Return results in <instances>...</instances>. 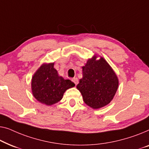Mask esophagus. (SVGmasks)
Listing matches in <instances>:
<instances>
[{"mask_svg": "<svg viewBox=\"0 0 149 149\" xmlns=\"http://www.w3.org/2000/svg\"><path fill=\"white\" fill-rule=\"evenodd\" d=\"M72 81H74L75 85H77V84H78V79H77V77H74V78H73L72 79Z\"/></svg>", "mask_w": 149, "mask_h": 149, "instance_id": "34e87169", "label": "esophagus"}]
</instances>
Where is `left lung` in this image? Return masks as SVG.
I'll list each match as a JSON object with an SVG mask.
<instances>
[{
    "label": "left lung",
    "mask_w": 149,
    "mask_h": 149,
    "mask_svg": "<svg viewBox=\"0 0 149 149\" xmlns=\"http://www.w3.org/2000/svg\"><path fill=\"white\" fill-rule=\"evenodd\" d=\"M83 77L76 88L82 95L84 102L91 108L103 107L111 101L118 88L117 75L104 58L96 56L88 60L82 67Z\"/></svg>",
    "instance_id": "obj_1"
}]
</instances>
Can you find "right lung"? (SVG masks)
Listing matches in <instances>:
<instances>
[{
  "mask_svg": "<svg viewBox=\"0 0 149 149\" xmlns=\"http://www.w3.org/2000/svg\"><path fill=\"white\" fill-rule=\"evenodd\" d=\"M74 86V82L58 75L54 63L42 65L32 79L33 96L38 101L47 105L60 101L65 92Z\"/></svg>",
  "mask_w": 149,
  "mask_h": 149,
  "instance_id": "add662e5",
  "label": "right lung"
}]
</instances>
